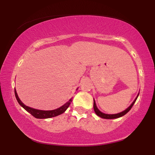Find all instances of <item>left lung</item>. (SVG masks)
<instances>
[{
	"label": "left lung",
	"mask_w": 155,
	"mask_h": 155,
	"mask_svg": "<svg viewBox=\"0 0 155 155\" xmlns=\"http://www.w3.org/2000/svg\"><path fill=\"white\" fill-rule=\"evenodd\" d=\"M138 95H139V94H138ZM138 96H137L136 98L135 99L134 101H133V104H131L130 106L129 107L127 108V109L124 110V111L120 112V113H119V114H106L103 113V112H101V111H100V110H99L98 108H97V106H96V104H95V101H94V104H93L94 111H95L96 114H97L98 117H101V118H104V119H116V118H119V117H121L124 116V114H127V112H128V111H130V110L131 109V108L133 107V104H134L135 102H136V101L137 97H138Z\"/></svg>",
	"instance_id": "left-lung-1"
}]
</instances>
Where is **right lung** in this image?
<instances>
[{"instance_id":"obj_1","label":"right lung","mask_w":155,"mask_h":155,"mask_svg":"<svg viewBox=\"0 0 155 155\" xmlns=\"http://www.w3.org/2000/svg\"><path fill=\"white\" fill-rule=\"evenodd\" d=\"M15 97L17 98V101H18L19 104L21 106H22L27 111L29 112L31 115H33V117H35L37 119H47V118H51V117H54L56 116H58V115L61 114L63 112L66 111V109L68 108V106H70L71 103L72 102V98H71L69 101H68L65 104H64L63 106H62L61 107L57 108V109L51 110V111H42V110H38L35 109V108H31L29 106H27L25 105L23 103L19 100L18 95H17V92H16V90L15 88Z\"/></svg>"}]
</instances>
